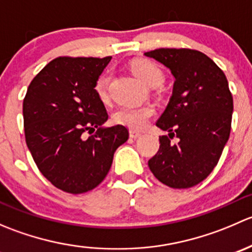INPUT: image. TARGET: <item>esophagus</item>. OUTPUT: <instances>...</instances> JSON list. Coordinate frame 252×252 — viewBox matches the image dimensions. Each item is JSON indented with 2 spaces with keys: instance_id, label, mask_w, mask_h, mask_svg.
Instances as JSON below:
<instances>
[{
  "instance_id": "1",
  "label": "esophagus",
  "mask_w": 252,
  "mask_h": 252,
  "mask_svg": "<svg viewBox=\"0 0 252 252\" xmlns=\"http://www.w3.org/2000/svg\"><path fill=\"white\" fill-rule=\"evenodd\" d=\"M129 136H130L131 139H138L141 136V133H139V131L136 130H130L129 131Z\"/></svg>"
}]
</instances>
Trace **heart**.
I'll list each match as a JSON object with an SVG mask.
<instances>
[{"label":"heart","instance_id":"1","mask_svg":"<svg viewBox=\"0 0 252 252\" xmlns=\"http://www.w3.org/2000/svg\"><path fill=\"white\" fill-rule=\"evenodd\" d=\"M134 74L136 75L144 84L147 86L159 85L163 80V73L157 67L155 63L150 61H136L131 67ZM108 81H110V75L107 73L100 75V78L96 81V93L98 97L106 100L107 98V88ZM154 114V108L150 106H141V107H130V106H124V107L118 108L114 113V121L118 124L129 126L134 129H141L146 126L149 119Z\"/></svg>","mask_w":252,"mask_h":252}]
</instances>
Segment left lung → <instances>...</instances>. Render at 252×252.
<instances>
[{
  "mask_svg": "<svg viewBox=\"0 0 252 252\" xmlns=\"http://www.w3.org/2000/svg\"><path fill=\"white\" fill-rule=\"evenodd\" d=\"M145 56L162 63L175 78L168 105L156 123L168 135L159 136V150L149 167L167 187L191 188L217 166L229 139L233 96L228 80L200 51L158 48Z\"/></svg>",
  "mask_w": 252,
  "mask_h": 252,
  "instance_id": "left-lung-1",
  "label": "left lung"
}]
</instances>
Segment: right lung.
<instances>
[{
  "label": "right lung",
  "instance_id": "1",
  "mask_svg": "<svg viewBox=\"0 0 252 252\" xmlns=\"http://www.w3.org/2000/svg\"><path fill=\"white\" fill-rule=\"evenodd\" d=\"M111 58H55L32 79L24 97L28 149L42 175L69 194L97 187L129 138L121 124L102 126L108 114L95 85ZM85 131L95 133L86 139Z\"/></svg>",
  "mask_w": 252,
  "mask_h": 252
}]
</instances>
